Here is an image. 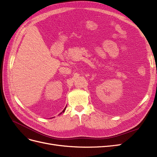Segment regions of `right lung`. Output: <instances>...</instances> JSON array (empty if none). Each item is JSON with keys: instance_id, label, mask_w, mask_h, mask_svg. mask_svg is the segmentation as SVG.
Masks as SVG:
<instances>
[{"instance_id": "right-lung-1", "label": "right lung", "mask_w": 157, "mask_h": 157, "mask_svg": "<svg viewBox=\"0 0 157 157\" xmlns=\"http://www.w3.org/2000/svg\"><path fill=\"white\" fill-rule=\"evenodd\" d=\"M65 109H66V108H64V110H63V112H64V111H65Z\"/></svg>"}]
</instances>
